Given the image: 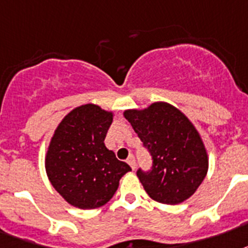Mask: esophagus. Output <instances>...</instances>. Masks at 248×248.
Wrapping results in <instances>:
<instances>
[{"label": "esophagus", "instance_id": "34e87169", "mask_svg": "<svg viewBox=\"0 0 248 248\" xmlns=\"http://www.w3.org/2000/svg\"><path fill=\"white\" fill-rule=\"evenodd\" d=\"M127 163H128V166H130L132 170H135V168H136V162H135V156L134 155L128 156Z\"/></svg>", "mask_w": 248, "mask_h": 248}]
</instances>
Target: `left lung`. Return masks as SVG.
<instances>
[{"label":"left lung","instance_id":"left-lung-1","mask_svg":"<svg viewBox=\"0 0 248 248\" xmlns=\"http://www.w3.org/2000/svg\"><path fill=\"white\" fill-rule=\"evenodd\" d=\"M124 118L152 155V168L136 174L153 200L176 205L195 194L208 172L200 135L185 114L168 103L130 109Z\"/></svg>","mask_w":248,"mask_h":248}]
</instances>
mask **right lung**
I'll return each mask as SVG.
<instances>
[{
	"label": "right lung",
	"mask_w": 248,
	"mask_h": 248,
	"mask_svg": "<svg viewBox=\"0 0 248 248\" xmlns=\"http://www.w3.org/2000/svg\"><path fill=\"white\" fill-rule=\"evenodd\" d=\"M112 120V112L84 104L71 110L54 131L46 170L56 191L76 208L107 204L116 194L121 177L131 170L104 145Z\"/></svg>",
	"instance_id": "obj_1"
}]
</instances>
